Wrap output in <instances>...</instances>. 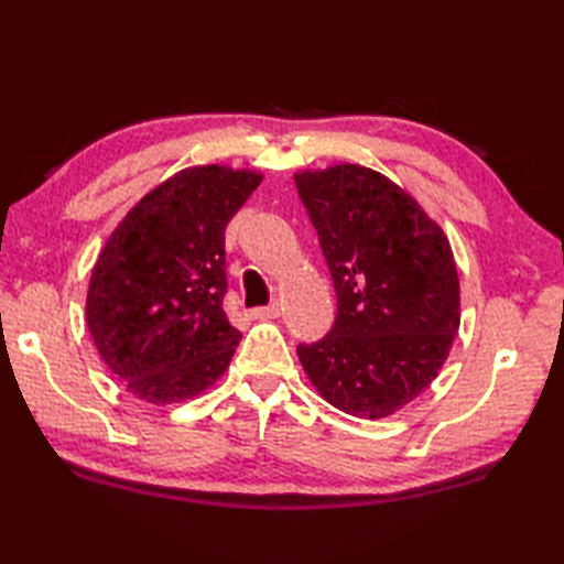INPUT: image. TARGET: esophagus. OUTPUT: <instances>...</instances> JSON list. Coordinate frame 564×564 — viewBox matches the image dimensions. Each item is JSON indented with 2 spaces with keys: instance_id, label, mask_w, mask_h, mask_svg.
I'll return each mask as SVG.
<instances>
[{
  "instance_id": "1",
  "label": "esophagus",
  "mask_w": 564,
  "mask_h": 564,
  "mask_svg": "<svg viewBox=\"0 0 564 564\" xmlns=\"http://www.w3.org/2000/svg\"><path fill=\"white\" fill-rule=\"evenodd\" d=\"M250 316H253V318H278L280 316V304L272 302L268 306L253 308V311H250Z\"/></svg>"
}]
</instances>
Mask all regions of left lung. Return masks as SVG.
<instances>
[{
    "instance_id": "left-lung-1",
    "label": "left lung",
    "mask_w": 564,
    "mask_h": 564,
    "mask_svg": "<svg viewBox=\"0 0 564 564\" xmlns=\"http://www.w3.org/2000/svg\"><path fill=\"white\" fill-rule=\"evenodd\" d=\"M294 183L337 296L330 333L296 355L337 410L393 415L436 379L458 330L452 246L403 187L371 169L304 171Z\"/></svg>"
}]
</instances>
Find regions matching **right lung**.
Returning a JSON list of instances; mask_svg holds the SVG:
<instances>
[{"mask_svg": "<svg viewBox=\"0 0 564 564\" xmlns=\"http://www.w3.org/2000/svg\"><path fill=\"white\" fill-rule=\"evenodd\" d=\"M262 176L193 166L137 203L98 256L86 323L132 395L166 405L215 383L241 333L224 314V231Z\"/></svg>", "mask_w": 564, "mask_h": 564, "instance_id": "obj_1", "label": "right lung"}]
</instances>
